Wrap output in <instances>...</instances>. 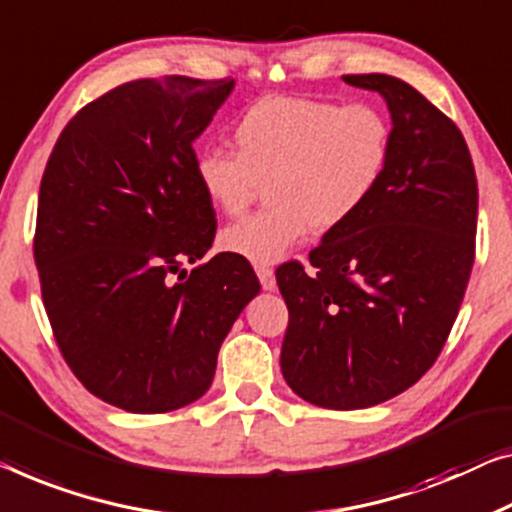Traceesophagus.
<instances>
[{"instance_id": "esophagus-1", "label": "esophagus", "mask_w": 512, "mask_h": 512, "mask_svg": "<svg viewBox=\"0 0 512 512\" xmlns=\"http://www.w3.org/2000/svg\"><path fill=\"white\" fill-rule=\"evenodd\" d=\"M255 271L266 292H273L276 289V273H273V269H269V266H255Z\"/></svg>"}]
</instances>
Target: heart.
<instances>
[{"instance_id":"heart-1","label":"heart","mask_w":512,"mask_h":512,"mask_svg":"<svg viewBox=\"0 0 512 512\" xmlns=\"http://www.w3.org/2000/svg\"><path fill=\"white\" fill-rule=\"evenodd\" d=\"M234 151L197 158L204 200L239 216L269 181L266 211L225 227V253L257 266L280 262L310 234L333 232L356 218L384 183L393 158V124L372 103L269 96L234 121Z\"/></svg>"}]
</instances>
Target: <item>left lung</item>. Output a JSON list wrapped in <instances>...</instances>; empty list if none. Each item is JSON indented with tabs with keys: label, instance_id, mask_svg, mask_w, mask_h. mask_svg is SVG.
Instances as JSON below:
<instances>
[{
	"label": "left lung",
	"instance_id": "8db88e82",
	"mask_svg": "<svg viewBox=\"0 0 512 512\" xmlns=\"http://www.w3.org/2000/svg\"><path fill=\"white\" fill-rule=\"evenodd\" d=\"M377 91L393 124L384 183L310 253L315 273L280 266L289 310L280 368L324 409H365L414 386L437 361L476 250L478 183L451 119L393 75H345Z\"/></svg>",
	"mask_w": 512,
	"mask_h": 512
}]
</instances>
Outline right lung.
Here are the masks:
<instances>
[{
  "label": "right lung",
  "instance_id": "obj_1",
  "mask_svg": "<svg viewBox=\"0 0 512 512\" xmlns=\"http://www.w3.org/2000/svg\"><path fill=\"white\" fill-rule=\"evenodd\" d=\"M234 80H133L68 121L41 179L34 259L59 352L89 393L133 414L195 402L259 294L241 259L188 271L216 236L193 142Z\"/></svg>",
  "mask_w": 512,
  "mask_h": 512
}]
</instances>
